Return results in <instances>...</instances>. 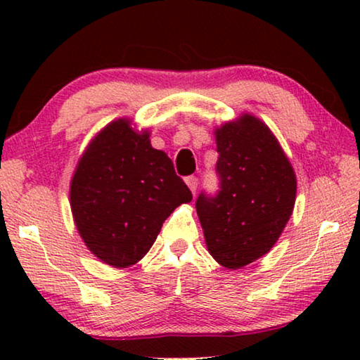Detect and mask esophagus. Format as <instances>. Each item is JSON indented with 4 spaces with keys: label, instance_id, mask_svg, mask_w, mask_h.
Masks as SVG:
<instances>
[{
    "label": "esophagus",
    "instance_id": "esophagus-1",
    "mask_svg": "<svg viewBox=\"0 0 360 360\" xmlns=\"http://www.w3.org/2000/svg\"><path fill=\"white\" fill-rule=\"evenodd\" d=\"M185 184L188 185V188L191 190V193H195L196 191V188H198V179H196V176H186L185 179Z\"/></svg>",
    "mask_w": 360,
    "mask_h": 360
}]
</instances>
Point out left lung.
<instances>
[{
	"instance_id": "1",
	"label": "left lung",
	"mask_w": 360,
	"mask_h": 360,
	"mask_svg": "<svg viewBox=\"0 0 360 360\" xmlns=\"http://www.w3.org/2000/svg\"><path fill=\"white\" fill-rule=\"evenodd\" d=\"M219 190L196 198L210 254L240 269L267 254L292 216L297 179L272 132L244 115L216 129Z\"/></svg>"
}]
</instances>
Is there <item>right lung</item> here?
Instances as JSON below:
<instances>
[{"instance_id":"right-lung-1","label":"right lung","mask_w":360,"mask_h":360,"mask_svg":"<svg viewBox=\"0 0 360 360\" xmlns=\"http://www.w3.org/2000/svg\"><path fill=\"white\" fill-rule=\"evenodd\" d=\"M191 191L165 152L127 120L108 124L78 162L70 186L73 219L86 248L112 267H129L152 248L162 224Z\"/></svg>"}]
</instances>
